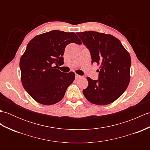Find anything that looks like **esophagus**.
<instances>
[{
  "label": "esophagus",
  "mask_w": 150,
  "mask_h": 150,
  "mask_svg": "<svg viewBox=\"0 0 150 150\" xmlns=\"http://www.w3.org/2000/svg\"><path fill=\"white\" fill-rule=\"evenodd\" d=\"M82 77L81 75H78V74H75V79H80V78H81Z\"/></svg>",
  "instance_id": "esophagus-1"
}]
</instances>
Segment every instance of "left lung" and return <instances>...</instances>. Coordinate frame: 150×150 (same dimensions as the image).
Returning <instances> with one entry per match:
<instances>
[{
  "label": "left lung",
  "mask_w": 150,
  "mask_h": 150,
  "mask_svg": "<svg viewBox=\"0 0 150 150\" xmlns=\"http://www.w3.org/2000/svg\"><path fill=\"white\" fill-rule=\"evenodd\" d=\"M90 50L92 62L99 65L98 79L87 77L88 86L83 90L86 99L96 105L113 103L129 83L131 57L120 41L110 34L89 31L77 33Z\"/></svg>",
  "instance_id": "left-lung-1"
}]
</instances>
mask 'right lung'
I'll use <instances>...</instances> for the list:
<instances>
[{
	"label": "right lung",
	"mask_w": 150,
	"mask_h": 150,
	"mask_svg": "<svg viewBox=\"0 0 150 150\" xmlns=\"http://www.w3.org/2000/svg\"><path fill=\"white\" fill-rule=\"evenodd\" d=\"M69 43L81 44L73 32L53 30L31 39L20 59L21 82L37 103L52 105L61 100L75 80V73L61 72L53 67L64 63L63 55Z\"/></svg>",
	"instance_id": "right-lung-1"
}]
</instances>
